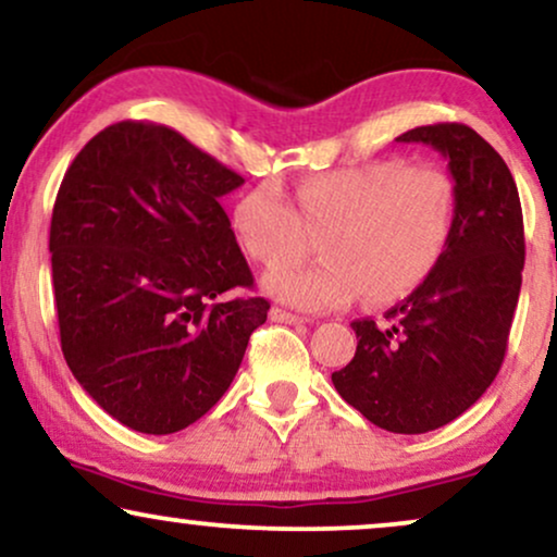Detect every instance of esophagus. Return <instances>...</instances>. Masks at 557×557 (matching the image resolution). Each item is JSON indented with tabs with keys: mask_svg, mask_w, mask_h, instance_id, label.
<instances>
[{
	"mask_svg": "<svg viewBox=\"0 0 557 557\" xmlns=\"http://www.w3.org/2000/svg\"><path fill=\"white\" fill-rule=\"evenodd\" d=\"M270 319L277 321V323H290V326H300V323H306L302 315H295L290 311H285V308H277V306H274L270 311Z\"/></svg>",
	"mask_w": 557,
	"mask_h": 557,
	"instance_id": "obj_1",
	"label": "esophagus"
}]
</instances>
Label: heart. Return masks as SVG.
<instances>
[{"instance_id": "1", "label": "heart", "mask_w": 557, "mask_h": 557, "mask_svg": "<svg viewBox=\"0 0 557 557\" xmlns=\"http://www.w3.org/2000/svg\"><path fill=\"white\" fill-rule=\"evenodd\" d=\"M455 182L436 166L398 159L313 174L295 187V206L274 182L249 189L234 208L242 249L283 267L321 236L323 262L274 270L267 290L300 311H331L357 293L385 306L417 293L445 257L455 228Z\"/></svg>"}]
</instances>
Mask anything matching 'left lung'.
<instances>
[{"instance_id": "8db88e82", "label": "left lung", "mask_w": 557, "mask_h": 557, "mask_svg": "<svg viewBox=\"0 0 557 557\" xmlns=\"http://www.w3.org/2000/svg\"><path fill=\"white\" fill-rule=\"evenodd\" d=\"M447 159L455 228L429 280L385 321H351L357 351L331 383L364 419L424 434L468 411L502 370L524 270L519 193L494 146L462 123L406 131Z\"/></svg>"}]
</instances>
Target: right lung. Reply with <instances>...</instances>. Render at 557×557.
Instances as JSON below:
<instances>
[{"mask_svg": "<svg viewBox=\"0 0 557 557\" xmlns=\"http://www.w3.org/2000/svg\"><path fill=\"white\" fill-rule=\"evenodd\" d=\"M166 125L97 133L63 174L51 218L61 351L112 419L174 434L206 417L244 360L270 302L221 197L242 187Z\"/></svg>", "mask_w": 557, "mask_h": 557, "instance_id": "add662e5", "label": "right lung"}]
</instances>
